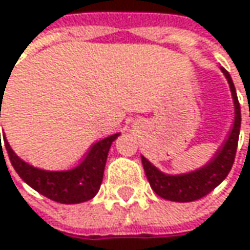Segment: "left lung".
Returning <instances> with one entry per match:
<instances>
[{"label": "left lung", "instance_id": "1", "mask_svg": "<svg viewBox=\"0 0 250 250\" xmlns=\"http://www.w3.org/2000/svg\"><path fill=\"white\" fill-rule=\"evenodd\" d=\"M220 71L225 75L230 88L234 108V120L225 142L219 146L210 161L194 171H188L184 174H167L156 168L149 159L142 155L143 169L152 189L165 200L176 203H189L200 200L208 192H211L217 185H220L231 169L240 131V105L229 72L225 68H220Z\"/></svg>", "mask_w": 250, "mask_h": 250}]
</instances>
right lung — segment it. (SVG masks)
<instances>
[{
	"mask_svg": "<svg viewBox=\"0 0 250 250\" xmlns=\"http://www.w3.org/2000/svg\"><path fill=\"white\" fill-rule=\"evenodd\" d=\"M0 95L4 97L2 89H0ZM119 136L120 133H116L94 143L88 150L86 156L82 159V162L68 171H47L36 168L23 161L11 149L7 139H4V145L8 152L11 165L27 185H30L33 189L56 203L78 204L94 198L95 194L98 192L103 182L104 168L110 147Z\"/></svg>",
	"mask_w": 250,
	"mask_h": 250,
	"instance_id": "add662e5",
	"label": "right lung"
}]
</instances>
